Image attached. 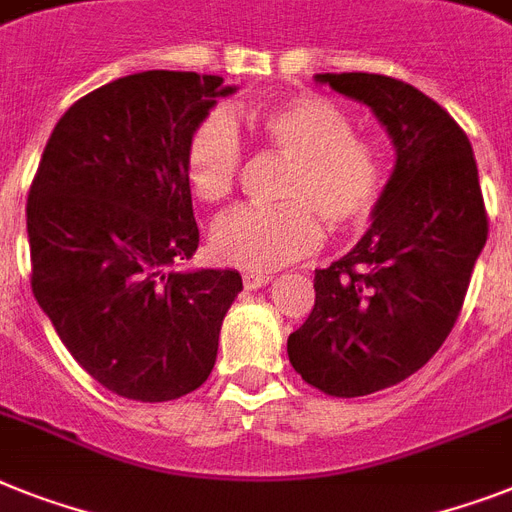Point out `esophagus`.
Listing matches in <instances>:
<instances>
[{
	"instance_id": "1",
	"label": "esophagus",
	"mask_w": 512,
	"mask_h": 512,
	"mask_svg": "<svg viewBox=\"0 0 512 512\" xmlns=\"http://www.w3.org/2000/svg\"><path fill=\"white\" fill-rule=\"evenodd\" d=\"M270 281H273V276H268V273H255V270H249V273L242 276L244 289H260V286L270 284Z\"/></svg>"
}]
</instances>
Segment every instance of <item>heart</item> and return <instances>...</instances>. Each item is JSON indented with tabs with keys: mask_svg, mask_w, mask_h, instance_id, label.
Here are the masks:
<instances>
[{
	"mask_svg": "<svg viewBox=\"0 0 512 512\" xmlns=\"http://www.w3.org/2000/svg\"><path fill=\"white\" fill-rule=\"evenodd\" d=\"M255 134L289 157L281 205L242 207L223 215L210 234L220 263L273 270L305 257L321 244L323 228L347 234L363 228L384 194V162L373 141L352 131V120L315 94L257 107ZM244 147L226 110L207 112L189 134L184 173L191 194L218 205L231 197L242 173Z\"/></svg>",
	"mask_w": 512,
	"mask_h": 512,
	"instance_id": "b5f03b06",
	"label": "heart"
}]
</instances>
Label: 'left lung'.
I'll return each mask as SVG.
<instances>
[{"label": "left lung", "mask_w": 512, "mask_h": 512, "mask_svg": "<svg viewBox=\"0 0 512 512\" xmlns=\"http://www.w3.org/2000/svg\"><path fill=\"white\" fill-rule=\"evenodd\" d=\"M373 110L397 165L371 228L315 270V305L289 336L294 371L331 397H363L429 363L463 310L489 234L471 141L423 91L378 73H321Z\"/></svg>", "instance_id": "left-lung-1"}]
</instances>
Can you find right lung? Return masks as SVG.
<instances>
[{"label": "right lung", "mask_w": 512, "mask_h": 512, "mask_svg": "<svg viewBox=\"0 0 512 512\" xmlns=\"http://www.w3.org/2000/svg\"><path fill=\"white\" fill-rule=\"evenodd\" d=\"M220 76L147 70L99 86L54 126L26 205L31 289L94 381L168 402L205 384L236 270L176 273L197 252L184 152Z\"/></svg>", "instance_id": "add662e5"}]
</instances>
